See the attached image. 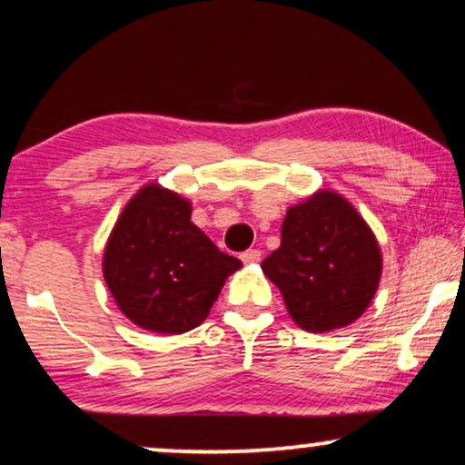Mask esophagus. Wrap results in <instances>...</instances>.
<instances>
[{
    "label": "esophagus",
    "instance_id": "obj_1",
    "mask_svg": "<svg viewBox=\"0 0 465 465\" xmlns=\"http://www.w3.org/2000/svg\"><path fill=\"white\" fill-rule=\"evenodd\" d=\"M241 261L252 264V262H258L261 261V250H256V247H250V250H245L243 254H241Z\"/></svg>",
    "mask_w": 465,
    "mask_h": 465
}]
</instances>
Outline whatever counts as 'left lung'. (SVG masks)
<instances>
[{
	"label": "left lung",
	"instance_id": "1",
	"mask_svg": "<svg viewBox=\"0 0 465 465\" xmlns=\"http://www.w3.org/2000/svg\"><path fill=\"white\" fill-rule=\"evenodd\" d=\"M301 329L324 333L357 321L382 275L371 228L346 198L322 190L288 209L282 243L262 261Z\"/></svg>",
	"mask_w": 465,
	"mask_h": 465
}]
</instances>
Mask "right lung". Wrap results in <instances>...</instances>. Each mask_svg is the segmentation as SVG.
Returning a JSON list of instances; mask_svg holds the SVG:
<instances>
[{
	"label": "right lung",
	"mask_w": 465,
	"mask_h": 465,
	"mask_svg": "<svg viewBox=\"0 0 465 465\" xmlns=\"http://www.w3.org/2000/svg\"><path fill=\"white\" fill-rule=\"evenodd\" d=\"M192 204L158 183L144 185L108 237L102 271L114 303L138 327L179 335L209 316L241 261L192 224Z\"/></svg>",
	"instance_id": "obj_1"
}]
</instances>
